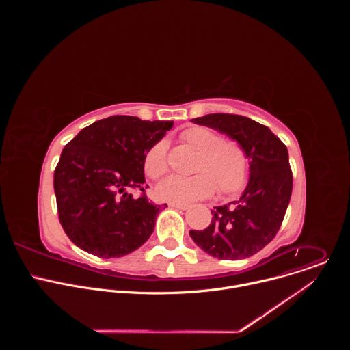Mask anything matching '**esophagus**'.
Here are the masks:
<instances>
[{
  "label": "esophagus",
  "instance_id": "34e87169",
  "mask_svg": "<svg viewBox=\"0 0 350 350\" xmlns=\"http://www.w3.org/2000/svg\"><path fill=\"white\" fill-rule=\"evenodd\" d=\"M170 208H176V209H181V211H187L189 206L185 204H169Z\"/></svg>",
  "mask_w": 350,
  "mask_h": 350
}]
</instances>
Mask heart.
Masks as SVG:
<instances>
[{
    "label": "heart",
    "mask_w": 350,
    "mask_h": 350,
    "mask_svg": "<svg viewBox=\"0 0 350 350\" xmlns=\"http://www.w3.org/2000/svg\"><path fill=\"white\" fill-rule=\"evenodd\" d=\"M181 138L199 155L192 176H169L157 187V196L170 204H191L211 196L216 188L224 195L238 192L249 176V159L243 146L204 126L183 131ZM167 142L157 141L144 157V172L161 178L167 172Z\"/></svg>",
    "instance_id": "obj_1"
}]
</instances>
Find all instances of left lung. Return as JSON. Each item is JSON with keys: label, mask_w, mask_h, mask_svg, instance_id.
<instances>
[{"label": "left lung", "mask_w": 350, "mask_h": 350, "mask_svg": "<svg viewBox=\"0 0 350 350\" xmlns=\"http://www.w3.org/2000/svg\"><path fill=\"white\" fill-rule=\"evenodd\" d=\"M238 141L249 159V183L238 201L212 211L204 231L191 230L193 242L219 259H245L270 243L284 220L291 193L292 170L288 149L271 130L252 119L213 113L192 119Z\"/></svg>", "instance_id": "1"}]
</instances>
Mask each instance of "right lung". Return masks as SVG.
I'll use <instances>...</instances> for the list:
<instances>
[{
    "label": "right lung",
    "instance_id": "1",
    "mask_svg": "<svg viewBox=\"0 0 350 350\" xmlns=\"http://www.w3.org/2000/svg\"><path fill=\"white\" fill-rule=\"evenodd\" d=\"M172 127L173 122L116 115L84 127L65 145L54 189L59 221L76 246L120 258L151 237L161 205L145 193L144 157Z\"/></svg>",
    "mask_w": 350,
    "mask_h": 350
}]
</instances>
